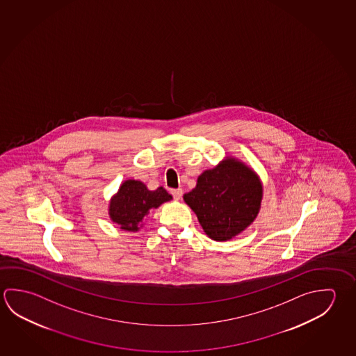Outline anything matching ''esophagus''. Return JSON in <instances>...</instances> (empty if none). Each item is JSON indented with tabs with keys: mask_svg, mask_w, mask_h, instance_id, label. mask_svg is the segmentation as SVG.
Listing matches in <instances>:
<instances>
[{
	"mask_svg": "<svg viewBox=\"0 0 356 356\" xmlns=\"http://www.w3.org/2000/svg\"><path fill=\"white\" fill-rule=\"evenodd\" d=\"M170 193H171V195L174 196L175 200H180L181 196H182V190L181 188H172V190H170Z\"/></svg>",
	"mask_w": 356,
	"mask_h": 356,
	"instance_id": "obj_1",
	"label": "esophagus"
}]
</instances>
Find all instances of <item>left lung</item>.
Segmentation results:
<instances>
[{"label":"left lung","mask_w":356,"mask_h":356,"mask_svg":"<svg viewBox=\"0 0 356 356\" xmlns=\"http://www.w3.org/2000/svg\"><path fill=\"white\" fill-rule=\"evenodd\" d=\"M262 185L259 176L235 159L206 170L184 200L193 209L206 235L230 240L249 226L260 210Z\"/></svg>","instance_id":"left-lung-1"}]
</instances>
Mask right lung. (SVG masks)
Wrapping results in <instances>:
<instances>
[{
  "label": "right lung",
  "instance_id": "add662e5",
  "mask_svg": "<svg viewBox=\"0 0 356 356\" xmlns=\"http://www.w3.org/2000/svg\"><path fill=\"white\" fill-rule=\"evenodd\" d=\"M171 199L163 187L150 191L141 181L127 180L110 202V218L122 230L138 231L151 210Z\"/></svg>",
  "mask_w": 356,
  "mask_h": 356
}]
</instances>
